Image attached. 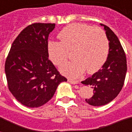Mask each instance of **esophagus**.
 Listing matches in <instances>:
<instances>
[{
    "mask_svg": "<svg viewBox=\"0 0 132 132\" xmlns=\"http://www.w3.org/2000/svg\"><path fill=\"white\" fill-rule=\"evenodd\" d=\"M68 82H70V83H71V84H76L79 83V81H76V80H73V79H68Z\"/></svg>",
    "mask_w": 132,
    "mask_h": 132,
    "instance_id": "obj_1",
    "label": "esophagus"
}]
</instances>
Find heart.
Wrapping results in <instances>:
<instances>
[{"mask_svg": "<svg viewBox=\"0 0 132 132\" xmlns=\"http://www.w3.org/2000/svg\"><path fill=\"white\" fill-rule=\"evenodd\" d=\"M59 37L61 41L48 42V51L50 59L58 66L70 57V51H73L75 59L62 64L60 68L65 76L78 78L85 70L88 74L95 73L107 59L109 40L101 28L73 23L64 27Z\"/></svg>", "mask_w": 132, "mask_h": 132, "instance_id": "heart-1", "label": "heart"}]
</instances>
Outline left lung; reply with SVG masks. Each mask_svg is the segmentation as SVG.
<instances>
[{"label": "left lung", "instance_id": "left-lung-1", "mask_svg": "<svg viewBox=\"0 0 132 132\" xmlns=\"http://www.w3.org/2000/svg\"><path fill=\"white\" fill-rule=\"evenodd\" d=\"M101 25L109 40L108 57L102 68L81 81L93 89V95L86 99V102L95 106L108 104L117 97L123 88L127 71L126 53L118 37L108 26Z\"/></svg>", "mask_w": 132, "mask_h": 132}]
</instances>
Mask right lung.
I'll return each mask as SVG.
<instances>
[{
	"mask_svg": "<svg viewBox=\"0 0 132 132\" xmlns=\"http://www.w3.org/2000/svg\"><path fill=\"white\" fill-rule=\"evenodd\" d=\"M55 23H34L19 34L5 62L8 88L21 104L36 108L52 98L67 79L48 59V39Z\"/></svg>",
	"mask_w": 132,
	"mask_h": 132,
	"instance_id": "1",
	"label": "right lung"
}]
</instances>
